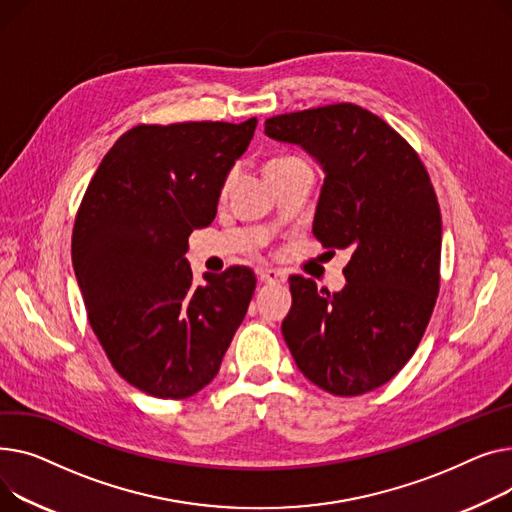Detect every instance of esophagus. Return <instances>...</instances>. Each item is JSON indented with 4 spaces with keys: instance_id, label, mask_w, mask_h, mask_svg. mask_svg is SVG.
I'll use <instances>...</instances> for the list:
<instances>
[{
    "instance_id": "obj_1",
    "label": "esophagus",
    "mask_w": 512,
    "mask_h": 512,
    "mask_svg": "<svg viewBox=\"0 0 512 512\" xmlns=\"http://www.w3.org/2000/svg\"><path fill=\"white\" fill-rule=\"evenodd\" d=\"M256 275L264 283H285L287 275L279 268H256Z\"/></svg>"
}]
</instances>
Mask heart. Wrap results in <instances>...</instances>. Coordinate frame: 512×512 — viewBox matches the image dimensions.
Wrapping results in <instances>:
<instances>
[{"instance_id": "heart-1", "label": "heart", "mask_w": 512, "mask_h": 512, "mask_svg": "<svg viewBox=\"0 0 512 512\" xmlns=\"http://www.w3.org/2000/svg\"><path fill=\"white\" fill-rule=\"evenodd\" d=\"M291 163H302V159H297V157H281V159H273V161H270V163L266 165V173H268V171H273V169H277V167H283V165H291ZM229 186H231V177H227V182L223 184V192H227V190H229Z\"/></svg>"}]
</instances>
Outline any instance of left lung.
I'll return each mask as SVG.
<instances>
[{
  "instance_id": "1",
  "label": "left lung",
  "mask_w": 512,
  "mask_h": 512,
  "mask_svg": "<svg viewBox=\"0 0 512 512\" xmlns=\"http://www.w3.org/2000/svg\"><path fill=\"white\" fill-rule=\"evenodd\" d=\"M264 134L320 163L312 231L324 248L351 252L337 293L289 277L285 343L326 393H370L409 362L438 297L442 219L430 175L405 138L353 103L275 115Z\"/></svg>"
}]
</instances>
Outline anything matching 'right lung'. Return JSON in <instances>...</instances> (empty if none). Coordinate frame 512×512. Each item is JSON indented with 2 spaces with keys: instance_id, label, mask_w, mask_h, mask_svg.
<instances>
[{
  "instance_id": "add662e5",
  "label": "right lung",
  "mask_w": 512,
  "mask_h": 512,
  "mask_svg": "<svg viewBox=\"0 0 512 512\" xmlns=\"http://www.w3.org/2000/svg\"><path fill=\"white\" fill-rule=\"evenodd\" d=\"M258 119L136 126L90 179L72 233L88 322L111 366L159 399L196 395L221 368L256 289L248 266L204 273L184 254L213 223L225 179Z\"/></svg>"
}]
</instances>
